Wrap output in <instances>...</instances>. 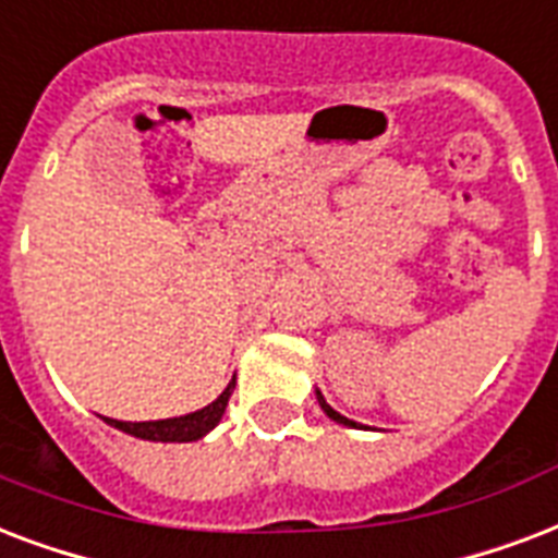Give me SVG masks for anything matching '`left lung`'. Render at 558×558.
<instances>
[{
    "label": "left lung",
    "mask_w": 558,
    "mask_h": 558,
    "mask_svg": "<svg viewBox=\"0 0 558 558\" xmlns=\"http://www.w3.org/2000/svg\"><path fill=\"white\" fill-rule=\"evenodd\" d=\"M317 401H319V408L326 410V416H328V418H335V422H340V425H349V427H361V425H357V422H352V418L340 416L338 410L331 408V404H328V401L323 399V392H319V390H317Z\"/></svg>",
    "instance_id": "8db88e82"
}]
</instances>
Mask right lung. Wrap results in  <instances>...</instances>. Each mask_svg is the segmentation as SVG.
I'll return each instance as SVG.
<instances>
[{
	"label": "right lung",
	"instance_id": "obj_1",
	"mask_svg": "<svg viewBox=\"0 0 558 558\" xmlns=\"http://www.w3.org/2000/svg\"><path fill=\"white\" fill-rule=\"evenodd\" d=\"M232 390H235V378L211 404H206L203 410H194V413H185V416L157 418V422H119V418H107V422L124 430V434L150 439V442H194V439H201V436H206L211 427L218 425Z\"/></svg>",
	"mask_w": 558,
	"mask_h": 558
}]
</instances>
